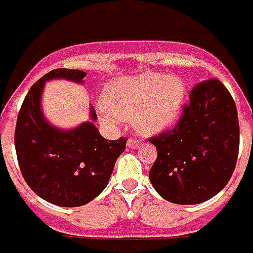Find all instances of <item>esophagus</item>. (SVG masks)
Instances as JSON below:
<instances>
[{"label":"esophagus","instance_id":"1","mask_svg":"<svg viewBox=\"0 0 253 253\" xmlns=\"http://www.w3.org/2000/svg\"><path fill=\"white\" fill-rule=\"evenodd\" d=\"M140 146V141L139 140H136V139H128V147L129 148H137V147Z\"/></svg>","mask_w":253,"mask_h":253}]
</instances>
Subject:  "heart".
<instances>
[{"label": "heart", "mask_w": 253, "mask_h": 253, "mask_svg": "<svg viewBox=\"0 0 253 253\" xmlns=\"http://www.w3.org/2000/svg\"><path fill=\"white\" fill-rule=\"evenodd\" d=\"M185 98L180 79L162 73L118 79L106 87L102 105L113 120H133L135 128L144 135H155L175 123Z\"/></svg>", "instance_id": "b5f03b06"}]
</instances>
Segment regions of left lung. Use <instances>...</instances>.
Segmentation results:
<instances>
[{"instance_id":"1","label":"left lung","mask_w":253,"mask_h":253,"mask_svg":"<svg viewBox=\"0 0 253 253\" xmlns=\"http://www.w3.org/2000/svg\"><path fill=\"white\" fill-rule=\"evenodd\" d=\"M157 147L150 181L166 200L199 204L225 188L237 164L236 103L218 79L196 84L174 128L148 139Z\"/></svg>"}]
</instances>
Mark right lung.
Listing matches in <instances>:
<instances>
[{
    "mask_svg": "<svg viewBox=\"0 0 253 253\" xmlns=\"http://www.w3.org/2000/svg\"><path fill=\"white\" fill-rule=\"evenodd\" d=\"M87 73L58 68L34 84L17 116L15 147L20 171L38 196L61 207H79L106 188L126 137L107 140L92 123L71 130L51 126L42 114L41 96L51 79L83 83ZM91 118L96 113L91 107Z\"/></svg>",
    "mask_w": 253,
    "mask_h": 253,
    "instance_id": "obj_1",
    "label": "right lung"
}]
</instances>
